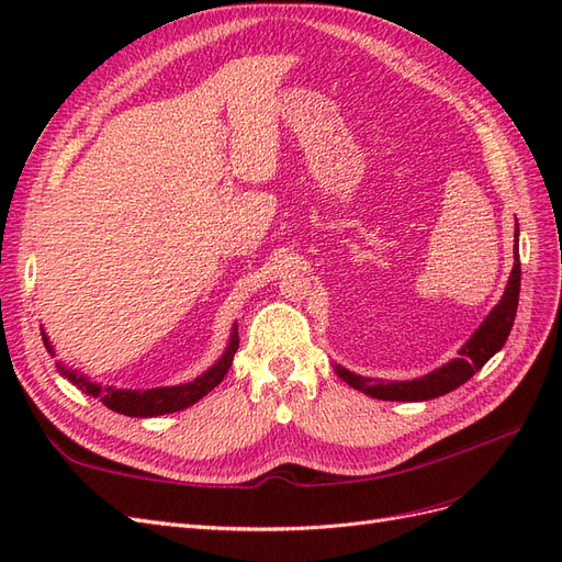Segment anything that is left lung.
<instances>
[{
    "instance_id": "8db88e82",
    "label": "left lung",
    "mask_w": 562,
    "mask_h": 562,
    "mask_svg": "<svg viewBox=\"0 0 562 562\" xmlns=\"http://www.w3.org/2000/svg\"><path fill=\"white\" fill-rule=\"evenodd\" d=\"M516 265L512 269V277H508L506 291L499 300L495 310L487 314V318L481 323L479 330H475L469 342L459 349V356L446 366L431 370L429 375L417 378V380H405V382H384V380H372L361 378L356 372L335 366V372L342 378L349 386L363 391V394L380 398V401H431L443 394H450L452 389L462 386L469 382L475 372H479L492 356H495L504 342L508 333L514 328V318L518 310V295H520V255H518V223H516Z\"/></svg>"
}]
</instances>
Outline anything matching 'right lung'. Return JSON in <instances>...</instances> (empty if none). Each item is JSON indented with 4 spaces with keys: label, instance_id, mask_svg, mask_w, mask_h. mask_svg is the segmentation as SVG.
Returning a JSON list of instances; mask_svg holds the SVG:
<instances>
[{
    "label": "right lung",
    "instance_id": "1",
    "mask_svg": "<svg viewBox=\"0 0 562 562\" xmlns=\"http://www.w3.org/2000/svg\"><path fill=\"white\" fill-rule=\"evenodd\" d=\"M42 339L44 347L50 356H56L54 347H50L48 337L42 330ZM239 349V333H236V326L232 328V337L229 345L225 349V353L220 356V361L215 366H211L203 375H199L196 380L187 382V384H176V386H157V389H116V386H103L98 382H91L87 375L81 372L65 368L63 361L56 363L58 372L70 380L79 391H83L87 396L98 398L103 405H108L110 411L119 413V415H128V417H157V415H168V413H178L184 411V407L194 405L199 398H203L213 391L220 382L225 380L227 370L234 361V353Z\"/></svg>",
    "mask_w": 562,
    "mask_h": 562
}]
</instances>
